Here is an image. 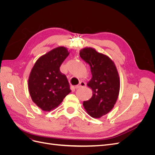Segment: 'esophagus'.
<instances>
[{
  "instance_id": "1",
  "label": "esophagus",
  "mask_w": 155,
  "mask_h": 155,
  "mask_svg": "<svg viewBox=\"0 0 155 155\" xmlns=\"http://www.w3.org/2000/svg\"><path fill=\"white\" fill-rule=\"evenodd\" d=\"M86 86V83L84 82V81H81L79 83V84L78 85H76L75 86V88L76 89H78V88H80V87H85Z\"/></svg>"
}]
</instances>
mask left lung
<instances>
[{
  "mask_svg": "<svg viewBox=\"0 0 155 155\" xmlns=\"http://www.w3.org/2000/svg\"><path fill=\"white\" fill-rule=\"evenodd\" d=\"M79 55L90 65L92 76L87 85L93 94L90 100L83 101V106L91 117L99 118L112 109L118 99L119 75L114 62L92 48L81 50Z\"/></svg>",
  "mask_w": 155,
  "mask_h": 155,
  "instance_id": "1",
  "label": "left lung"
}]
</instances>
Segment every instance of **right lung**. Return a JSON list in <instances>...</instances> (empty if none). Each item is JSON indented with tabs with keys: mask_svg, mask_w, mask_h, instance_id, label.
<instances>
[{
	"mask_svg": "<svg viewBox=\"0 0 155 155\" xmlns=\"http://www.w3.org/2000/svg\"><path fill=\"white\" fill-rule=\"evenodd\" d=\"M69 55L67 49L60 46L37 60L28 79L32 101L45 111L57 107L71 92L67 76L59 67Z\"/></svg>",
	"mask_w": 155,
	"mask_h": 155,
	"instance_id": "add662e5",
	"label": "right lung"
}]
</instances>
